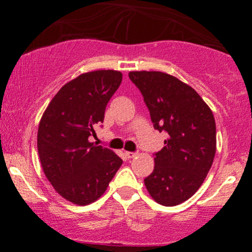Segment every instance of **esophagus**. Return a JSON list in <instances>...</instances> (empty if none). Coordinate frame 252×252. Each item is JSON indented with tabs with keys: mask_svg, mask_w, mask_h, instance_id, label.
Instances as JSON below:
<instances>
[{
	"mask_svg": "<svg viewBox=\"0 0 252 252\" xmlns=\"http://www.w3.org/2000/svg\"><path fill=\"white\" fill-rule=\"evenodd\" d=\"M126 156L128 158H136V156H137V153H131V152H126Z\"/></svg>",
	"mask_w": 252,
	"mask_h": 252,
	"instance_id": "34e87169",
	"label": "esophagus"
}]
</instances>
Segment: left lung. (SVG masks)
<instances>
[{
	"instance_id": "left-lung-1",
	"label": "left lung",
	"mask_w": 252,
	"mask_h": 252,
	"mask_svg": "<svg viewBox=\"0 0 252 252\" xmlns=\"http://www.w3.org/2000/svg\"><path fill=\"white\" fill-rule=\"evenodd\" d=\"M129 78L142 94L154 128L168 134L144 185L158 204L175 206L199 189L213 163L217 137L212 110L194 89L168 73L132 71Z\"/></svg>"
}]
</instances>
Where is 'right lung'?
I'll return each instance as SVG.
<instances>
[{"mask_svg": "<svg viewBox=\"0 0 252 252\" xmlns=\"http://www.w3.org/2000/svg\"><path fill=\"white\" fill-rule=\"evenodd\" d=\"M121 83L120 71L80 74L57 92L40 120L37 152L43 173L72 204L85 206L99 199L123 163L112 150L89 141Z\"/></svg>", "mask_w": 252, "mask_h": 252, "instance_id": "right-lung-1", "label": "right lung"}]
</instances>
